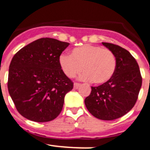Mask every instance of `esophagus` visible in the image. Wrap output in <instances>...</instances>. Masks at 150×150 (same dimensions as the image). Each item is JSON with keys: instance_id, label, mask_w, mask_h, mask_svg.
I'll return each instance as SVG.
<instances>
[{"instance_id": "1", "label": "esophagus", "mask_w": 150, "mask_h": 150, "mask_svg": "<svg viewBox=\"0 0 150 150\" xmlns=\"http://www.w3.org/2000/svg\"><path fill=\"white\" fill-rule=\"evenodd\" d=\"M80 85H81V84L77 83V82H75V83H74V88H75V89H77L78 88H79V86H80Z\"/></svg>"}]
</instances>
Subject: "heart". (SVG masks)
Returning <instances> with one entry per match:
<instances>
[{"label": "heart", "instance_id": "1", "mask_svg": "<svg viewBox=\"0 0 150 150\" xmlns=\"http://www.w3.org/2000/svg\"><path fill=\"white\" fill-rule=\"evenodd\" d=\"M59 64L64 75L75 77L83 70L81 79L94 84H103L109 81L115 73L116 58L110 50L92 45L75 47L71 55L61 54Z\"/></svg>", "mask_w": 150, "mask_h": 150}]
</instances>
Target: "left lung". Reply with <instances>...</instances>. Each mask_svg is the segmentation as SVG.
Wrapping results in <instances>:
<instances>
[{
	"label": "left lung",
	"mask_w": 150,
	"mask_h": 150,
	"mask_svg": "<svg viewBox=\"0 0 150 150\" xmlns=\"http://www.w3.org/2000/svg\"><path fill=\"white\" fill-rule=\"evenodd\" d=\"M116 58V69L109 81L97 87L85 99L91 114L102 120H114L129 112L136 104L142 86L138 63L123 47L103 42Z\"/></svg>",
	"instance_id": "1"
}]
</instances>
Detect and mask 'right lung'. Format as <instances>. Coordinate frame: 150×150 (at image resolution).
I'll return each instance as SVG.
<instances>
[{
    "mask_svg": "<svg viewBox=\"0 0 150 150\" xmlns=\"http://www.w3.org/2000/svg\"><path fill=\"white\" fill-rule=\"evenodd\" d=\"M69 43L43 38L14 55L9 66L8 88L18 112L38 122L52 121L62 110L73 82L64 75L59 57Z\"/></svg>",
    "mask_w": 150,
    "mask_h": 150,
    "instance_id": "obj_1",
    "label": "right lung"
}]
</instances>
